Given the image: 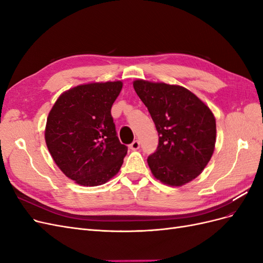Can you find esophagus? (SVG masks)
I'll return each instance as SVG.
<instances>
[{
    "instance_id": "esophagus-1",
    "label": "esophagus",
    "mask_w": 263,
    "mask_h": 263,
    "mask_svg": "<svg viewBox=\"0 0 263 263\" xmlns=\"http://www.w3.org/2000/svg\"><path fill=\"white\" fill-rule=\"evenodd\" d=\"M139 147H140V142H139V140H134L132 144L129 145V148L132 149V150H137V149H139Z\"/></svg>"
}]
</instances>
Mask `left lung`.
I'll return each instance as SVG.
<instances>
[{"instance_id":"8db88e82","label":"left lung","mask_w":263,"mask_h":263,"mask_svg":"<svg viewBox=\"0 0 263 263\" xmlns=\"http://www.w3.org/2000/svg\"><path fill=\"white\" fill-rule=\"evenodd\" d=\"M139 99L156 125L159 144L147 159L154 177L182 186L200 176L216 142V121L210 107L180 85L136 80Z\"/></svg>"}]
</instances>
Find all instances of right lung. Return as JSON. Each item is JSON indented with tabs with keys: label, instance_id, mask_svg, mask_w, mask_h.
Returning <instances> with one entry per match:
<instances>
[{
	"label": "right lung",
	"instance_id": "right-lung-1",
	"mask_svg": "<svg viewBox=\"0 0 263 263\" xmlns=\"http://www.w3.org/2000/svg\"><path fill=\"white\" fill-rule=\"evenodd\" d=\"M123 82H92L63 92L47 117L45 140L58 168L83 186L104 184L127 154L110 108Z\"/></svg>",
	"mask_w": 263,
	"mask_h": 263
}]
</instances>
